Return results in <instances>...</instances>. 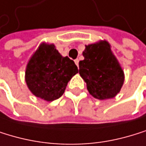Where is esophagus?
I'll return each mask as SVG.
<instances>
[{
	"label": "esophagus",
	"mask_w": 146,
	"mask_h": 146,
	"mask_svg": "<svg viewBox=\"0 0 146 146\" xmlns=\"http://www.w3.org/2000/svg\"><path fill=\"white\" fill-rule=\"evenodd\" d=\"M75 63H76V65L77 67H78V63H79V60H78V59H76V60H75Z\"/></svg>",
	"instance_id": "obj_1"
}]
</instances>
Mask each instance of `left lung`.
Instances as JSON below:
<instances>
[{
	"label": "left lung",
	"instance_id": "obj_1",
	"mask_svg": "<svg viewBox=\"0 0 146 146\" xmlns=\"http://www.w3.org/2000/svg\"><path fill=\"white\" fill-rule=\"evenodd\" d=\"M84 59L79 62V74L87 90L98 100L112 99L120 92L124 74L107 41L85 46Z\"/></svg>",
	"mask_w": 146,
	"mask_h": 146
}]
</instances>
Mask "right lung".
<instances>
[{
  "label": "right lung",
  "mask_w": 146,
  "mask_h": 146,
  "mask_svg": "<svg viewBox=\"0 0 146 146\" xmlns=\"http://www.w3.org/2000/svg\"><path fill=\"white\" fill-rule=\"evenodd\" d=\"M77 72L75 62L62 57L53 44H42L27 64L25 81L36 97L53 101L64 93L68 82Z\"/></svg>",
  "instance_id": "obj_1"
}]
</instances>
